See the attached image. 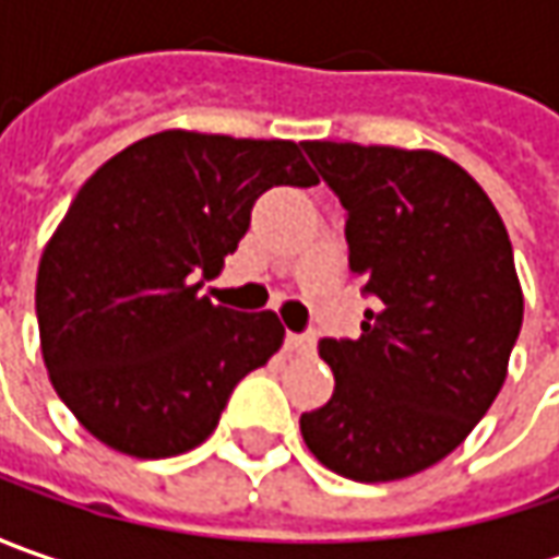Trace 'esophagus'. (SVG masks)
I'll list each match as a JSON object with an SVG mask.
<instances>
[{"instance_id": "1", "label": "esophagus", "mask_w": 559, "mask_h": 559, "mask_svg": "<svg viewBox=\"0 0 559 559\" xmlns=\"http://www.w3.org/2000/svg\"><path fill=\"white\" fill-rule=\"evenodd\" d=\"M286 348H289V352H298V355H305V352H311L313 348V335L311 333H289L286 335Z\"/></svg>"}]
</instances>
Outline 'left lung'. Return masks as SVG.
<instances>
[{
    "mask_svg": "<svg viewBox=\"0 0 559 559\" xmlns=\"http://www.w3.org/2000/svg\"><path fill=\"white\" fill-rule=\"evenodd\" d=\"M348 211V267L373 295L357 338H323L333 397L301 414L311 454L355 483L439 463L485 417L523 326L498 207L429 148L305 142Z\"/></svg>",
    "mask_w": 559,
    "mask_h": 559,
    "instance_id": "1",
    "label": "left lung"
}]
</instances>
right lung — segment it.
Returning a JSON list of instances; mask_svg holds the SVG:
<instances>
[{"mask_svg":"<svg viewBox=\"0 0 559 559\" xmlns=\"http://www.w3.org/2000/svg\"><path fill=\"white\" fill-rule=\"evenodd\" d=\"M320 183L292 140L164 130L80 186L36 273L39 348L58 397L120 454L202 444L236 382L283 345L273 311L199 295L270 186Z\"/></svg>","mask_w":559,"mask_h":559,"instance_id":"obj_1","label":"right lung"}]
</instances>
